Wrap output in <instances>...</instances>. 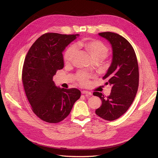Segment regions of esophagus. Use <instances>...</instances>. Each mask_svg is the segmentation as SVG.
<instances>
[{
    "instance_id": "34e87169",
    "label": "esophagus",
    "mask_w": 158,
    "mask_h": 158,
    "mask_svg": "<svg viewBox=\"0 0 158 158\" xmlns=\"http://www.w3.org/2000/svg\"><path fill=\"white\" fill-rule=\"evenodd\" d=\"M82 94H84V95H92V93L88 92V91H85V90L82 91Z\"/></svg>"
}]
</instances>
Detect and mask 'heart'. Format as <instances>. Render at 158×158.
Returning a JSON list of instances; mask_svg holds the SVG:
<instances>
[{
  "mask_svg": "<svg viewBox=\"0 0 158 158\" xmlns=\"http://www.w3.org/2000/svg\"><path fill=\"white\" fill-rule=\"evenodd\" d=\"M75 47L77 49L84 50L92 57L94 61H100L107 56L109 49L103 43L95 40H84L78 42ZM76 55V48L74 46H70L66 50L64 54V61L66 64L70 63L73 60ZM89 76L84 73H79L77 75V79L80 84H87Z\"/></svg>",
  "mask_w": 158,
  "mask_h": 158,
  "instance_id": "1",
  "label": "heart"
}]
</instances>
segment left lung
Returning a JSON list of instances; mask_svg holds the SVG:
<instances>
[{"label":"left lung","instance_id":"left-lung-1","mask_svg":"<svg viewBox=\"0 0 158 158\" xmlns=\"http://www.w3.org/2000/svg\"><path fill=\"white\" fill-rule=\"evenodd\" d=\"M111 45V65L103 77L111 85V92L106 98L98 92L94 95L102 101L95 111L97 115L107 121H114L122 116L132 103L139 82L138 64L135 50L125 38L112 32L99 33Z\"/></svg>","mask_w":158,"mask_h":158}]
</instances>
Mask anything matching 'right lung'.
<instances>
[{
  "mask_svg": "<svg viewBox=\"0 0 158 158\" xmlns=\"http://www.w3.org/2000/svg\"><path fill=\"white\" fill-rule=\"evenodd\" d=\"M79 34L47 33L35 41L23 63L22 82L33 113L50 123L62 121L80 98L76 88L57 87L52 80L56 71L64 67L63 52Z\"/></svg>",
  "mask_w": 158,
  "mask_h": 158,
  "instance_id": "right-lung-1",
  "label": "right lung"
}]
</instances>
